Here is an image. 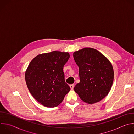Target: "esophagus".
Here are the masks:
<instances>
[{
    "instance_id": "esophagus-1",
    "label": "esophagus",
    "mask_w": 134,
    "mask_h": 134,
    "mask_svg": "<svg viewBox=\"0 0 134 134\" xmlns=\"http://www.w3.org/2000/svg\"><path fill=\"white\" fill-rule=\"evenodd\" d=\"M69 86H70L71 90H72L74 88V84H71V85H69Z\"/></svg>"
}]
</instances>
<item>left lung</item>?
Masks as SVG:
<instances>
[{"label": "left lung", "mask_w": 134, "mask_h": 134, "mask_svg": "<svg viewBox=\"0 0 134 134\" xmlns=\"http://www.w3.org/2000/svg\"><path fill=\"white\" fill-rule=\"evenodd\" d=\"M73 57L79 67L80 80L74 91L87 103L100 101L108 94L113 84L111 63L98 50L91 48L75 51Z\"/></svg>", "instance_id": "obj_1"}]
</instances>
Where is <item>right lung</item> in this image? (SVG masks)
<instances>
[{"label":"right lung","mask_w":134,"mask_h":134,"mask_svg":"<svg viewBox=\"0 0 134 134\" xmlns=\"http://www.w3.org/2000/svg\"><path fill=\"white\" fill-rule=\"evenodd\" d=\"M69 57L68 52L54 51L37 55L29 64L26 83L33 98L43 105L58 106L69 92L63 70Z\"/></svg>","instance_id":"1"}]
</instances>
